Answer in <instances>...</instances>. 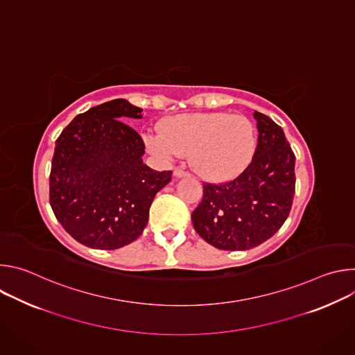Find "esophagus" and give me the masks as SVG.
<instances>
[{"label":"esophagus","instance_id":"esophagus-1","mask_svg":"<svg viewBox=\"0 0 355 355\" xmlns=\"http://www.w3.org/2000/svg\"><path fill=\"white\" fill-rule=\"evenodd\" d=\"M188 175H189V173L185 171V170H181V168H175V170H174V177H177V178L188 177Z\"/></svg>","mask_w":355,"mask_h":355}]
</instances>
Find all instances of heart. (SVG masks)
<instances>
[{
  "mask_svg": "<svg viewBox=\"0 0 355 355\" xmlns=\"http://www.w3.org/2000/svg\"><path fill=\"white\" fill-rule=\"evenodd\" d=\"M162 132L146 136L150 153L163 160L191 155L193 170L215 182L239 175L254 156L257 141L252 122L229 112L171 116Z\"/></svg>",
  "mask_w": 355,
  "mask_h": 355,
  "instance_id": "b5f03b06",
  "label": "heart"
}]
</instances>
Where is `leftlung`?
<instances>
[{
	"instance_id": "left-lung-1",
	"label": "left lung",
	"mask_w": 355,
	"mask_h": 355,
	"mask_svg": "<svg viewBox=\"0 0 355 355\" xmlns=\"http://www.w3.org/2000/svg\"><path fill=\"white\" fill-rule=\"evenodd\" d=\"M259 139L248 166L233 180L204 184L191 215L195 232L220 250H248L272 237L289 216L295 195V155L278 126L254 111Z\"/></svg>"
}]
</instances>
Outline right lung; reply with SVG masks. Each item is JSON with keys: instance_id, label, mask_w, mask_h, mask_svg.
<instances>
[{"instance_id": "add662e5", "label": "right lung", "mask_w": 355, "mask_h": 355, "mask_svg": "<svg viewBox=\"0 0 355 355\" xmlns=\"http://www.w3.org/2000/svg\"><path fill=\"white\" fill-rule=\"evenodd\" d=\"M141 110L114 99L77 115L56 140L49 200L56 219L78 243L115 250L144 230L156 193L173 171L143 164L144 143L126 125Z\"/></svg>"}]
</instances>
